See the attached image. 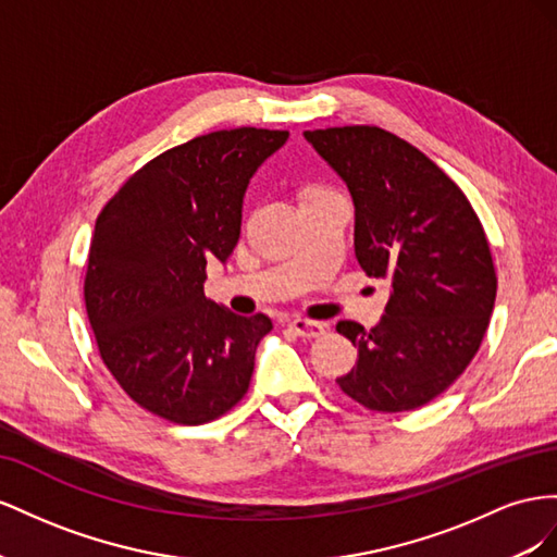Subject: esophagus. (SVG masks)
I'll list each match as a JSON object with an SVG mask.
<instances>
[{
	"mask_svg": "<svg viewBox=\"0 0 557 557\" xmlns=\"http://www.w3.org/2000/svg\"><path fill=\"white\" fill-rule=\"evenodd\" d=\"M289 326L296 331V336L308 338V341L310 338H320L322 333L326 331V326L322 322H312V320H294Z\"/></svg>",
	"mask_w": 557,
	"mask_h": 557,
	"instance_id": "obj_1",
	"label": "esophagus"
}]
</instances>
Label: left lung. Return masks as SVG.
I'll return each mask as SVG.
<instances>
[{
	"mask_svg": "<svg viewBox=\"0 0 557 557\" xmlns=\"http://www.w3.org/2000/svg\"><path fill=\"white\" fill-rule=\"evenodd\" d=\"M308 145L345 182L355 205V253L389 284L373 329L338 322L357 367L336 383L371 410L429 404L479 352L497 296L485 231L436 163L371 125L306 131Z\"/></svg>",
	"mask_w": 557,
	"mask_h": 557,
	"instance_id": "8db88e82",
	"label": "left lung"
}]
</instances>
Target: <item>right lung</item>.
<instances>
[{"instance_id": "1", "label": "right lung", "mask_w": 557, "mask_h": 557, "mask_svg": "<svg viewBox=\"0 0 557 557\" xmlns=\"http://www.w3.org/2000/svg\"><path fill=\"white\" fill-rule=\"evenodd\" d=\"M287 137L235 128L190 139L135 172L95 221L88 320L111 375L153 416L210 422L249 387L273 322L205 296V265L228 261L247 186Z\"/></svg>"}]
</instances>
